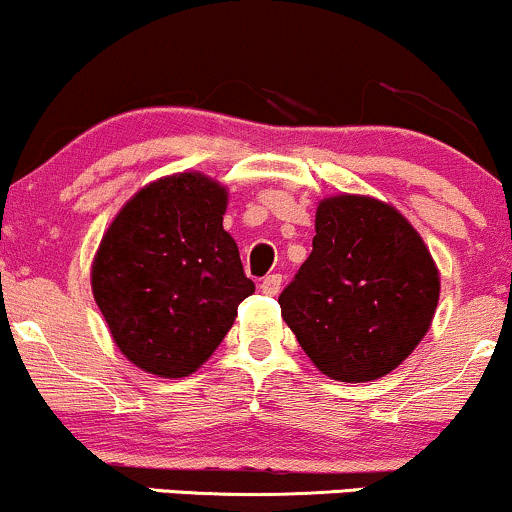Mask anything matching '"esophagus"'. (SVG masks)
Here are the masks:
<instances>
[{
    "label": "esophagus",
    "mask_w": 512,
    "mask_h": 512,
    "mask_svg": "<svg viewBox=\"0 0 512 512\" xmlns=\"http://www.w3.org/2000/svg\"><path fill=\"white\" fill-rule=\"evenodd\" d=\"M260 289H262V293H267V296H276V293L281 291V274H267V276H264Z\"/></svg>",
    "instance_id": "1"
}]
</instances>
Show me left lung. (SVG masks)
I'll list each match as a JSON object with an SVG mask.
<instances>
[{
	"label": "left lung",
	"instance_id": "obj_1",
	"mask_svg": "<svg viewBox=\"0 0 512 512\" xmlns=\"http://www.w3.org/2000/svg\"><path fill=\"white\" fill-rule=\"evenodd\" d=\"M438 293L436 264L409 221L378 199L342 195L317 207L313 252L279 305L322 373L366 383L416 349Z\"/></svg>",
	"mask_w": 512,
	"mask_h": 512
}]
</instances>
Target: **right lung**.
<instances>
[{"label": "right lung", "instance_id": "1", "mask_svg": "<svg viewBox=\"0 0 512 512\" xmlns=\"http://www.w3.org/2000/svg\"><path fill=\"white\" fill-rule=\"evenodd\" d=\"M226 190L199 173L151 182L110 223L91 284L115 344L161 378H182L223 342L255 291L223 231Z\"/></svg>", "mask_w": 512, "mask_h": 512}]
</instances>
